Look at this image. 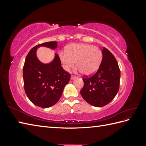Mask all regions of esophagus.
Returning a JSON list of instances; mask_svg holds the SVG:
<instances>
[{
    "label": "esophagus",
    "instance_id": "34e87169",
    "mask_svg": "<svg viewBox=\"0 0 146 146\" xmlns=\"http://www.w3.org/2000/svg\"><path fill=\"white\" fill-rule=\"evenodd\" d=\"M76 78V76H72L71 77H70V79H71V80H74V79H75Z\"/></svg>",
    "mask_w": 146,
    "mask_h": 146
}]
</instances>
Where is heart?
<instances>
[{
	"mask_svg": "<svg viewBox=\"0 0 146 146\" xmlns=\"http://www.w3.org/2000/svg\"><path fill=\"white\" fill-rule=\"evenodd\" d=\"M60 59L65 70L76 66L85 76L94 74L100 67L102 53L98 47L82 43H74L66 46L64 52L60 54Z\"/></svg>",
	"mask_w": 146,
	"mask_h": 146,
	"instance_id": "1",
	"label": "heart"
}]
</instances>
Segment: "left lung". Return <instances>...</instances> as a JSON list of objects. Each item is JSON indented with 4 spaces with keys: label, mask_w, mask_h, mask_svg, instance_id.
I'll return each mask as SVG.
<instances>
[{
    "label": "left lung",
    "mask_w": 146,
    "mask_h": 146,
    "mask_svg": "<svg viewBox=\"0 0 146 146\" xmlns=\"http://www.w3.org/2000/svg\"><path fill=\"white\" fill-rule=\"evenodd\" d=\"M102 60L93 76L83 79L84 86L80 91L82 98L90 105L102 107L114 98L119 89L121 72L115 57L104 47Z\"/></svg>",
    "instance_id": "1"
}]
</instances>
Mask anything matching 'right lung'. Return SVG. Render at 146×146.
<instances>
[{"label":"right lung","mask_w":146,"mask_h":146,"mask_svg":"<svg viewBox=\"0 0 146 146\" xmlns=\"http://www.w3.org/2000/svg\"><path fill=\"white\" fill-rule=\"evenodd\" d=\"M57 43L47 42L32 48L26 57L23 68L26 94L33 104L44 108L52 107L59 100L70 78V74L63 69L56 54L54 60L46 64L39 61L36 56L39 47L55 50Z\"/></svg>","instance_id":"right-lung-1"}]
</instances>
